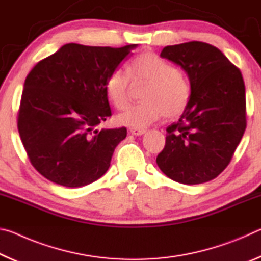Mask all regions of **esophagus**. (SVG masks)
Listing matches in <instances>:
<instances>
[{"label":"esophagus","instance_id":"1","mask_svg":"<svg viewBox=\"0 0 261 261\" xmlns=\"http://www.w3.org/2000/svg\"><path fill=\"white\" fill-rule=\"evenodd\" d=\"M130 132L135 136H141V135H144L145 132H146V130L140 129V127H130Z\"/></svg>","mask_w":261,"mask_h":261}]
</instances>
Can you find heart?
I'll return each instance as SVG.
<instances>
[{
  "mask_svg": "<svg viewBox=\"0 0 261 261\" xmlns=\"http://www.w3.org/2000/svg\"><path fill=\"white\" fill-rule=\"evenodd\" d=\"M146 84L141 92L144 101L118 115L121 124L144 127L163 115L175 118L187 110L191 100L188 78L169 61L147 51L135 56L126 65L113 70L106 79V93L115 108L125 109L130 103L132 88Z\"/></svg>",
  "mask_w": 261,
  "mask_h": 261,
  "instance_id": "obj_1",
  "label": "heart"
}]
</instances>
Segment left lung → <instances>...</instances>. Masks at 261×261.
<instances>
[{
    "mask_svg": "<svg viewBox=\"0 0 261 261\" xmlns=\"http://www.w3.org/2000/svg\"><path fill=\"white\" fill-rule=\"evenodd\" d=\"M160 56L188 73L191 100L178 122L167 127L166 145L156 163L175 182H208L226 169L244 135L246 100L242 72L222 51L206 42L167 46Z\"/></svg>",
    "mask_w": 261,
    "mask_h": 261,
    "instance_id": "1",
    "label": "left lung"
}]
</instances>
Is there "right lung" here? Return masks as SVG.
Here are the masks:
<instances>
[{
    "instance_id": "obj_1",
    "label": "right lung",
    "mask_w": 261,
    "mask_h": 261,
    "mask_svg": "<svg viewBox=\"0 0 261 261\" xmlns=\"http://www.w3.org/2000/svg\"><path fill=\"white\" fill-rule=\"evenodd\" d=\"M136 46L67 43L31 70L17 126L30 162L43 177L79 188L108 170L126 127L96 129L112 115L106 79Z\"/></svg>"
}]
</instances>
